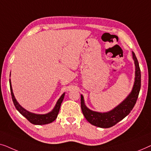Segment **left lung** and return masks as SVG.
<instances>
[{
	"label": "left lung",
	"mask_w": 151,
	"mask_h": 151,
	"mask_svg": "<svg viewBox=\"0 0 151 151\" xmlns=\"http://www.w3.org/2000/svg\"><path fill=\"white\" fill-rule=\"evenodd\" d=\"M132 55L135 66L134 85L130 94L117 107L105 113L92 111L86 107L83 96L82 94L81 95V107L82 112L85 118L90 124L101 128H109L124 118L133 109L136 103L141 88V72L136 56L133 52H132Z\"/></svg>",
	"instance_id": "1"
}]
</instances>
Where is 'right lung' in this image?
<instances>
[{
  "mask_svg": "<svg viewBox=\"0 0 151 151\" xmlns=\"http://www.w3.org/2000/svg\"><path fill=\"white\" fill-rule=\"evenodd\" d=\"M9 85H10V90H11V94L12 98L14 102V104L16 107V109L28 120L31 123L33 124L36 125H42V124H49V123L53 122V121L57 118V115H58L59 109H60L61 103H62L63 98L65 96V93L61 95V97L59 98L58 101H57L56 105H55L54 109L52 110L49 113L46 114H36L34 113H31L24 109L20 104L18 103L16 101V98H15L14 93H13V90L12 87V83L11 80L9 79Z\"/></svg>",
  "mask_w": 151,
  "mask_h": 151,
  "instance_id": "add662e5",
  "label": "right lung"
}]
</instances>
